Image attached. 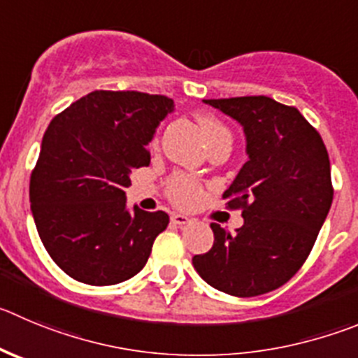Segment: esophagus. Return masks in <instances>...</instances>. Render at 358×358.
<instances>
[{
  "label": "esophagus",
  "mask_w": 358,
  "mask_h": 358,
  "mask_svg": "<svg viewBox=\"0 0 358 358\" xmlns=\"http://www.w3.org/2000/svg\"><path fill=\"white\" fill-rule=\"evenodd\" d=\"M190 217L189 215H183V213H173L171 215V222L176 226H185V224H190Z\"/></svg>",
  "instance_id": "esophagus-1"
}]
</instances>
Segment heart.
Listing matches in <instances>:
<instances>
[{
    "instance_id": "obj_1",
    "label": "heart",
    "mask_w": 358,
    "mask_h": 358,
    "mask_svg": "<svg viewBox=\"0 0 358 358\" xmlns=\"http://www.w3.org/2000/svg\"><path fill=\"white\" fill-rule=\"evenodd\" d=\"M198 123L201 127L203 136H205L210 148H213L217 145H222V143H231V132H229V129L219 118H215V116L199 115ZM168 192L173 203H176L178 206H183V208L198 205L203 198L201 185L196 180L183 175L175 176L169 182Z\"/></svg>"
}]
</instances>
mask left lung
<instances>
[{"mask_svg": "<svg viewBox=\"0 0 358 358\" xmlns=\"http://www.w3.org/2000/svg\"><path fill=\"white\" fill-rule=\"evenodd\" d=\"M243 127L249 160L222 198L242 208L235 235L213 222V245L192 258L212 288L256 296L288 282L315 245L332 205L330 160L323 139L296 108L270 96L212 99Z\"/></svg>", "mask_w": 358, "mask_h": 358, "instance_id": "8db88e82", "label": "left lung"}]
</instances>
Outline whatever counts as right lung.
I'll list each match as a JSON object with an SVG mask.
<instances>
[{"label": "right lung", "mask_w": 358, "mask_h": 358, "mask_svg": "<svg viewBox=\"0 0 358 358\" xmlns=\"http://www.w3.org/2000/svg\"><path fill=\"white\" fill-rule=\"evenodd\" d=\"M175 102L141 92H92L43 134L29 182L36 231L72 279L111 286L141 272L166 212L127 208L130 173L150 164L146 145Z\"/></svg>", "instance_id": "1"}]
</instances>
